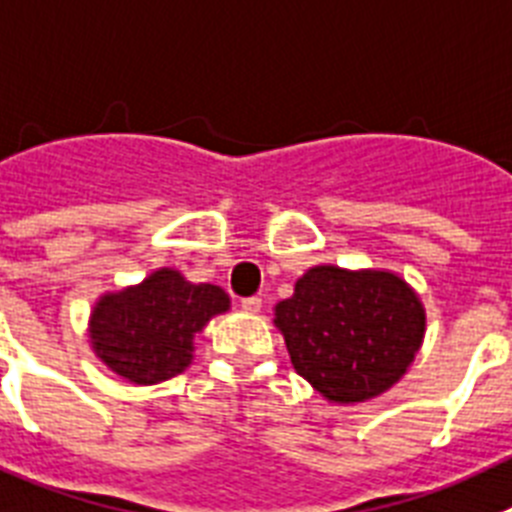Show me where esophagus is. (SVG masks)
Instances as JSON below:
<instances>
[{
	"label": "esophagus",
	"instance_id": "1",
	"mask_svg": "<svg viewBox=\"0 0 512 512\" xmlns=\"http://www.w3.org/2000/svg\"><path fill=\"white\" fill-rule=\"evenodd\" d=\"M242 309L250 311V314H255V311L262 309V299L260 296H247V299H242Z\"/></svg>",
	"mask_w": 512,
	"mask_h": 512
}]
</instances>
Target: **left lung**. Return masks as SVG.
<instances>
[{"label":"left lung","instance_id":"1","mask_svg":"<svg viewBox=\"0 0 512 512\" xmlns=\"http://www.w3.org/2000/svg\"><path fill=\"white\" fill-rule=\"evenodd\" d=\"M291 363L337 404L379 397L402 379L425 335L417 293L386 270L317 265L275 306Z\"/></svg>","mask_w":512,"mask_h":512}]
</instances>
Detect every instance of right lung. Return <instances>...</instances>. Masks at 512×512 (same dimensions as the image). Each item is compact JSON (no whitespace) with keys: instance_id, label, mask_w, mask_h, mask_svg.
<instances>
[{"instance_id":"1","label":"right lung","mask_w":512,"mask_h":512,"mask_svg":"<svg viewBox=\"0 0 512 512\" xmlns=\"http://www.w3.org/2000/svg\"><path fill=\"white\" fill-rule=\"evenodd\" d=\"M229 309L211 283H190L162 268L126 291L105 293L90 319L97 358L131 384H159L193 361V340L206 322Z\"/></svg>"}]
</instances>
